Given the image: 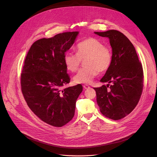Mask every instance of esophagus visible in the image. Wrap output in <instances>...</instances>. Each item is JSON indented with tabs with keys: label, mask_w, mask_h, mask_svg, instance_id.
Returning <instances> with one entry per match:
<instances>
[{
	"label": "esophagus",
	"mask_w": 157,
	"mask_h": 157,
	"mask_svg": "<svg viewBox=\"0 0 157 157\" xmlns=\"http://www.w3.org/2000/svg\"><path fill=\"white\" fill-rule=\"evenodd\" d=\"M90 86L89 85H83V88H85V89H88V88H90Z\"/></svg>",
	"instance_id": "1"
}]
</instances>
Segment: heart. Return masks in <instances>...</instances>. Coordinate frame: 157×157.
I'll use <instances>...</instances> for the list:
<instances>
[{"mask_svg": "<svg viewBox=\"0 0 157 157\" xmlns=\"http://www.w3.org/2000/svg\"><path fill=\"white\" fill-rule=\"evenodd\" d=\"M85 59L86 67L80 69L73 78L74 83L78 84L91 83L98 72L108 70L112 63L113 54L111 49L104 46L100 40L88 38L78 44L76 53L71 52L66 53L63 61L68 71L75 72L81 60Z\"/></svg>", "mask_w": 157, "mask_h": 157, "instance_id": "heart-1", "label": "heart"}]
</instances>
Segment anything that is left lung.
<instances>
[{
	"label": "left lung",
	"mask_w": 157,
	"mask_h": 157,
	"mask_svg": "<svg viewBox=\"0 0 157 157\" xmlns=\"http://www.w3.org/2000/svg\"><path fill=\"white\" fill-rule=\"evenodd\" d=\"M94 33L109 39L113 54L110 67L101 79L109 84L94 88L97 102L103 115L118 120L130 114L139 102L143 88V67L134 46L121 32L109 30Z\"/></svg>",
	"instance_id": "8db88e82"
}]
</instances>
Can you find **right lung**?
Instances as JSON below:
<instances>
[{"instance_id":"right-lung-1","label":"right lung","mask_w":157,"mask_h":157,"mask_svg":"<svg viewBox=\"0 0 157 157\" xmlns=\"http://www.w3.org/2000/svg\"><path fill=\"white\" fill-rule=\"evenodd\" d=\"M79 32H67L43 38L31 46L21 74V92L30 109L48 124L61 127L74 116L76 102L83 86L62 89L70 77L63 57Z\"/></svg>"}]
</instances>
